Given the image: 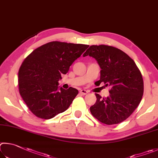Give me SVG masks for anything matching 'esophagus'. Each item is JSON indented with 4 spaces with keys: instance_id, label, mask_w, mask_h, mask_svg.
I'll list each match as a JSON object with an SVG mask.
<instances>
[{
    "instance_id": "34e87169",
    "label": "esophagus",
    "mask_w": 158,
    "mask_h": 158,
    "mask_svg": "<svg viewBox=\"0 0 158 158\" xmlns=\"http://www.w3.org/2000/svg\"><path fill=\"white\" fill-rule=\"evenodd\" d=\"M80 93L82 95H86L88 93V92L87 90H85V89H82V90H81L80 91Z\"/></svg>"
}]
</instances>
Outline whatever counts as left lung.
<instances>
[{
	"mask_svg": "<svg viewBox=\"0 0 158 158\" xmlns=\"http://www.w3.org/2000/svg\"><path fill=\"white\" fill-rule=\"evenodd\" d=\"M87 55L95 58L101 69L98 85L104 82L111 87L107 98L96 94L97 100L90 107L91 113L107 125L122 122L132 114L142 98L143 81L139 69L126 52L113 46H90L83 56Z\"/></svg>",
	"mask_w": 158,
	"mask_h": 158,
	"instance_id": "1",
	"label": "left lung"
}]
</instances>
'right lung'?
Segmentation results:
<instances>
[{"instance_id":"obj_1","label":"right lung","mask_w":158,"mask_h":158,"mask_svg":"<svg viewBox=\"0 0 158 158\" xmlns=\"http://www.w3.org/2000/svg\"><path fill=\"white\" fill-rule=\"evenodd\" d=\"M89 45L51 41L34 50L19 70V89L36 117L49 119L66 111L78 94L77 89L58 87L62 74L81 57Z\"/></svg>"}]
</instances>
